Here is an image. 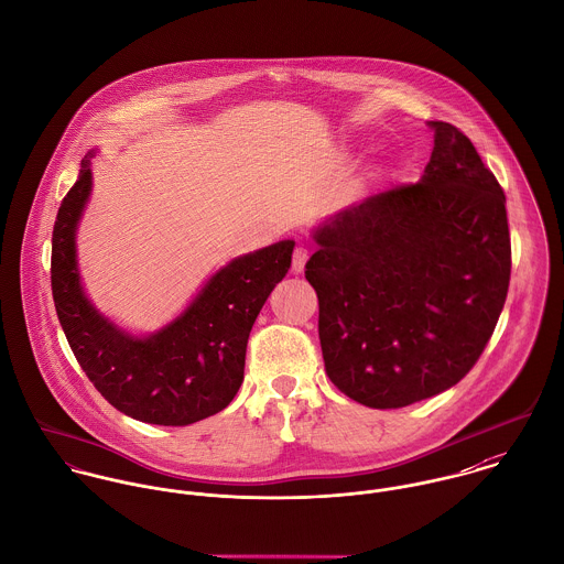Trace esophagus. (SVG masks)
I'll use <instances>...</instances> for the list:
<instances>
[{"label": "esophagus", "instance_id": "esophagus-1", "mask_svg": "<svg viewBox=\"0 0 564 564\" xmlns=\"http://www.w3.org/2000/svg\"><path fill=\"white\" fill-rule=\"evenodd\" d=\"M310 259V250L305 246H296L294 248V254H292V270L299 274L305 270V263Z\"/></svg>", "mask_w": 564, "mask_h": 564}]
</instances>
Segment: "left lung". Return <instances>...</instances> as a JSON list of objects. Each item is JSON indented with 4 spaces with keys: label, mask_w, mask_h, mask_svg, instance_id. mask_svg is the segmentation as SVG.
I'll return each instance as SVG.
<instances>
[{
    "label": "left lung",
    "mask_w": 564,
    "mask_h": 564,
    "mask_svg": "<svg viewBox=\"0 0 564 564\" xmlns=\"http://www.w3.org/2000/svg\"><path fill=\"white\" fill-rule=\"evenodd\" d=\"M430 126L434 150L421 181L318 226L305 265L327 375L375 410L455 386L484 352L510 285L501 185L462 130Z\"/></svg>",
    "instance_id": "1"
}]
</instances>
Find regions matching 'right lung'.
I'll use <instances>...</instances> for the list:
<instances>
[{
	"mask_svg": "<svg viewBox=\"0 0 564 564\" xmlns=\"http://www.w3.org/2000/svg\"><path fill=\"white\" fill-rule=\"evenodd\" d=\"M91 156L83 159L52 232V296L67 341L98 392L126 416L167 427L214 416L243 381L250 329L288 274L294 241L232 259L176 321L152 336H130L89 303L78 274L76 228L91 194Z\"/></svg>",
	"mask_w": 564,
	"mask_h": 564,
	"instance_id": "obj_1",
	"label": "right lung"
}]
</instances>
